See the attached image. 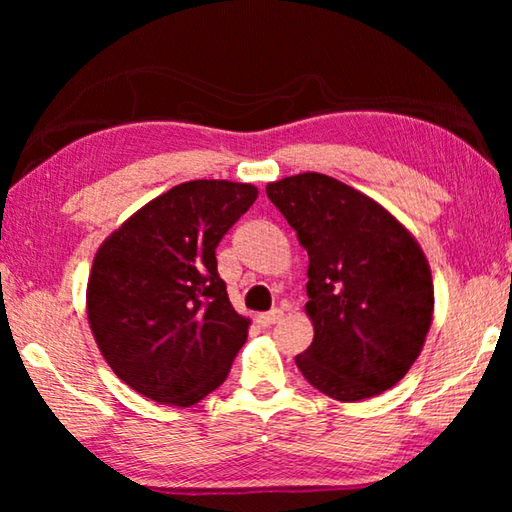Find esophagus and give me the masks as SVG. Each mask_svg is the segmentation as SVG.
I'll list each match as a JSON object with an SVG mask.
<instances>
[{"label": "esophagus", "instance_id": "34e87169", "mask_svg": "<svg viewBox=\"0 0 512 512\" xmlns=\"http://www.w3.org/2000/svg\"><path fill=\"white\" fill-rule=\"evenodd\" d=\"M282 316H284L282 309H271V311H266V314H259L257 323L262 327H271L277 323V320H282Z\"/></svg>", "mask_w": 512, "mask_h": 512}]
</instances>
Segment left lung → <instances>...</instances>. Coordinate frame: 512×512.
<instances>
[{
	"instance_id": "1",
	"label": "left lung",
	"mask_w": 512,
	"mask_h": 512,
	"mask_svg": "<svg viewBox=\"0 0 512 512\" xmlns=\"http://www.w3.org/2000/svg\"><path fill=\"white\" fill-rule=\"evenodd\" d=\"M266 196L309 255L314 341L296 366L341 402L388 391L418 359L431 325V271L418 241L372 198L323 173L277 180Z\"/></svg>"
}]
</instances>
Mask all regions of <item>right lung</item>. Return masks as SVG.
I'll return each instance as SVG.
<instances>
[{
  "mask_svg": "<svg viewBox=\"0 0 512 512\" xmlns=\"http://www.w3.org/2000/svg\"><path fill=\"white\" fill-rule=\"evenodd\" d=\"M255 198L253 185L189 180L103 241L88 318L103 359L133 391L192 406L228 377L248 320L230 305L216 246Z\"/></svg>",
  "mask_w": 512,
  "mask_h": 512,
  "instance_id": "1",
  "label": "right lung"
}]
</instances>
